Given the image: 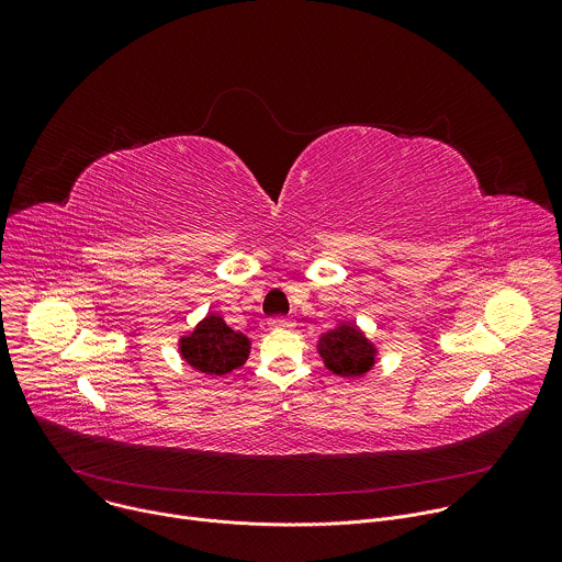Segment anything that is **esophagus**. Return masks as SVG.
Returning <instances> with one entry per match:
<instances>
[{"label": "esophagus", "instance_id": "esophagus-1", "mask_svg": "<svg viewBox=\"0 0 562 562\" xmlns=\"http://www.w3.org/2000/svg\"><path fill=\"white\" fill-rule=\"evenodd\" d=\"M269 327L271 329H293L295 323H293V319H289V317H271L269 319Z\"/></svg>", "mask_w": 562, "mask_h": 562}]
</instances>
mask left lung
Returning a JSON list of instances; mask_svg holds the SVG:
<instances>
[{
	"mask_svg": "<svg viewBox=\"0 0 562 562\" xmlns=\"http://www.w3.org/2000/svg\"><path fill=\"white\" fill-rule=\"evenodd\" d=\"M317 353L334 375L345 380L362 378L378 362V347L351 319H340L334 329L319 336Z\"/></svg>",
	"mask_w": 562,
	"mask_h": 562,
	"instance_id": "obj_1",
	"label": "left lung"
}]
</instances>
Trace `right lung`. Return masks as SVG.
I'll list each match as a JSON object with an SVG mask.
<instances>
[{"label": "right lung", "instance_id": "obj_1", "mask_svg": "<svg viewBox=\"0 0 562 562\" xmlns=\"http://www.w3.org/2000/svg\"><path fill=\"white\" fill-rule=\"evenodd\" d=\"M180 356L189 367L206 375H226L243 367L251 353V338L233 331L224 317L209 313L195 329L180 338Z\"/></svg>", "mask_w": 562, "mask_h": 562}]
</instances>
